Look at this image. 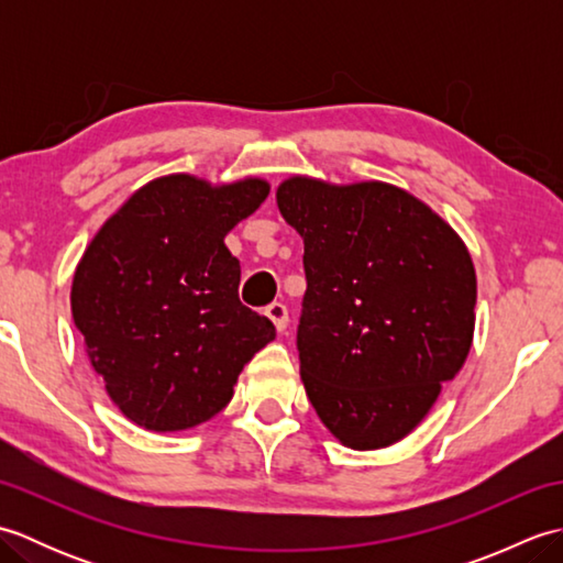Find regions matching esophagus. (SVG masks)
I'll list each match as a JSON object with an SVG mask.
<instances>
[{
	"label": "esophagus",
	"instance_id": "34e87169",
	"mask_svg": "<svg viewBox=\"0 0 563 563\" xmlns=\"http://www.w3.org/2000/svg\"><path fill=\"white\" fill-rule=\"evenodd\" d=\"M266 317L273 321V327L278 329V333L285 331V327H288V307H285L283 302H273L266 307Z\"/></svg>",
	"mask_w": 563,
	"mask_h": 563
}]
</instances>
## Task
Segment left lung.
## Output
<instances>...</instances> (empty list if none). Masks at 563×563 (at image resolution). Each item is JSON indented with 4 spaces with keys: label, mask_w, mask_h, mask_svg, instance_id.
Returning a JSON list of instances; mask_svg holds the SVG:
<instances>
[{
    "label": "left lung",
    "mask_w": 563,
    "mask_h": 563,
    "mask_svg": "<svg viewBox=\"0 0 563 563\" xmlns=\"http://www.w3.org/2000/svg\"><path fill=\"white\" fill-rule=\"evenodd\" d=\"M275 200L305 242L297 351L307 397L341 445L389 448L470 355V251L423 200L385 181L295 174Z\"/></svg>",
    "instance_id": "obj_1"
}]
</instances>
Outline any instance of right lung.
<instances>
[{"mask_svg": "<svg viewBox=\"0 0 563 563\" xmlns=\"http://www.w3.org/2000/svg\"><path fill=\"white\" fill-rule=\"evenodd\" d=\"M268 194L258 176H159L93 234L71 280V319L128 421L157 433L210 421L275 339L271 319L239 302L242 268L224 246Z\"/></svg>", "mask_w": 563, "mask_h": 563, "instance_id": "right-lung-1", "label": "right lung"}]
</instances>
